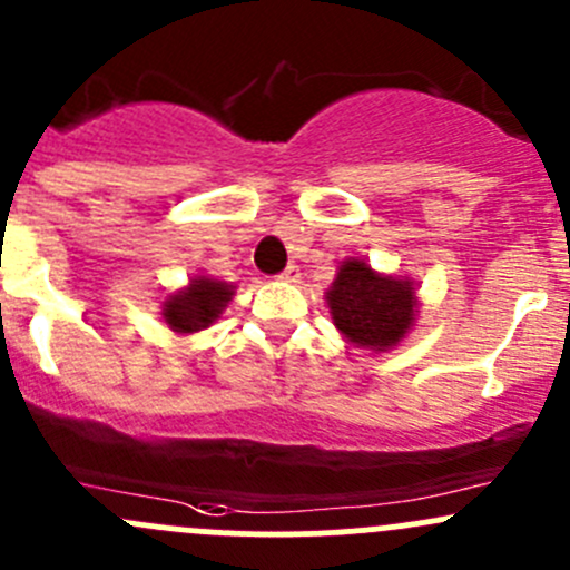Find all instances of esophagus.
<instances>
[{"label":"esophagus","instance_id":"obj_1","mask_svg":"<svg viewBox=\"0 0 570 570\" xmlns=\"http://www.w3.org/2000/svg\"><path fill=\"white\" fill-rule=\"evenodd\" d=\"M278 278L286 281V284H295V281H301V267H297V265L284 267V273H281Z\"/></svg>","mask_w":570,"mask_h":570}]
</instances>
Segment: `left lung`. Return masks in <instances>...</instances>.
<instances>
[{"label":"left lung","instance_id":"8db88e82","mask_svg":"<svg viewBox=\"0 0 570 570\" xmlns=\"http://www.w3.org/2000/svg\"><path fill=\"white\" fill-rule=\"evenodd\" d=\"M325 297L341 335L374 352L393 350L412 331L417 314L415 284L376 273L363 259L341 262Z\"/></svg>","mask_w":570,"mask_h":570}]
</instances>
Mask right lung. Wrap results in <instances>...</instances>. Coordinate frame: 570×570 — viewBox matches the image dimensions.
Returning <instances> with one entry per match:
<instances>
[{
	"instance_id": "right-lung-1",
	"label": "right lung",
	"mask_w": 570,
	"mask_h": 570,
	"mask_svg": "<svg viewBox=\"0 0 570 570\" xmlns=\"http://www.w3.org/2000/svg\"><path fill=\"white\" fill-rule=\"evenodd\" d=\"M235 295V286L224 281L196 275L185 289L166 297L164 320L175 333H196L213 325L224 314L226 303Z\"/></svg>"
}]
</instances>
